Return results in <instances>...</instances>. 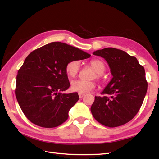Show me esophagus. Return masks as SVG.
I'll return each mask as SVG.
<instances>
[{
	"mask_svg": "<svg viewBox=\"0 0 159 159\" xmlns=\"http://www.w3.org/2000/svg\"><path fill=\"white\" fill-rule=\"evenodd\" d=\"M79 96L80 98H83L84 96H85V94L82 93H79Z\"/></svg>",
	"mask_w": 159,
	"mask_h": 159,
	"instance_id": "34e87169",
	"label": "esophagus"
}]
</instances>
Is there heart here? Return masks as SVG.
Segmentation results:
<instances>
[{"label": "heart", "mask_w": 159, "mask_h": 159, "mask_svg": "<svg viewBox=\"0 0 159 159\" xmlns=\"http://www.w3.org/2000/svg\"><path fill=\"white\" fill-rule=\"evenodd\" d=\"M80 61L78 60L71 61L67 63L66 66V72L69 77H74L79 73L80 69ZM90 65L96 72V78H99L102 74L105 66L102 61L98 59H93L90 61ZM96 84L92 80H85L82 79L74 80L71 83V89L73 92L79 93H87L95 88Z\"/></svg>", "instance_id": "1"}]
</instances>
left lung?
I'll list each match as a JSON object with an SVG mask.
<instances>
[{"mask_svg": "<svg viewBox=\"0 0 159 159\" xmlns=\"http://www.w3.org/2000/svg\"><path fill=\"white\" fill-rule=\"evenodd\" d=\"M93 54L107 61L113 76L101 93L104 96H95L91 107L93 116L110 128L126 124L139 112L147 92L144 67L135 57L121 50L106 48Z\"/></svg>", "mask_w": 159, "mask_h": 159, "instance_id": "left-lung-1", "label": "left lung"}]
</instances>
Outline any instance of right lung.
<instances>
[{"label": "right lung", "instance_id": "1", "mask_svg": "<svg viewBox=\"0 0 159 159\" xmlns=\"http://www.w3.org/2000/svg\"><path fill=\"white\" fill-rule=\"evenodd\" d=\"M91 55L59 42L33 50L16 77L15 93L22 112L32 123L55 128L67 120L70 109L79 100L77 92L62 93L70 87L67 63Z\"/></svg>", "mask_w": 159, "mask_h": 159}]
</instances>
